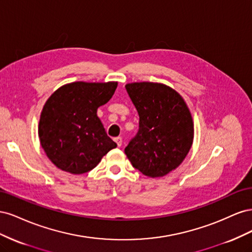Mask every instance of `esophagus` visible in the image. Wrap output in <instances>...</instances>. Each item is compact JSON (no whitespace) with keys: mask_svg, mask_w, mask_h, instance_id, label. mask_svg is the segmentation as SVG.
Wrapping results in <instances>:
<instances>
[{"mask_svg":"<svg viewBox=\"0 0 252 252\" xmlns=\"http://www.w3.org/2000/svg\"><path fill=\"white\" fill-rule=\"evenodd\" d=\"M114 142L117 143V145L119 147L122 146V143H123V139L121 138V136H117V138H114Z\"/></svg>","mask_w":252,"mask_h":252,"instance_id":"esophagus-1","label":"esophagus"}]
</instances>
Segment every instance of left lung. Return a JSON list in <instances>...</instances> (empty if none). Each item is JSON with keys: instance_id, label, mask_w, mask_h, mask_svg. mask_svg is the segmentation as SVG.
I'll use <instances>...</instances> for the list:
<instances>
[{"instance_id": "1", "label": "left lung", "mask_w": 252, "mask_h": 252, "mask_svg": "<svg viewBox=\"0 0 252 252\" xmlns=\"http://www.w3.org/2000/svg\"><path fill=\"white\" fill-rule=\"evenodd\" d=\"M138 110L139 131L125 148L134 168L161 178L181 165L193 142V121L179 93L161 83L125 86Z\"/></svg>"}]
</instances>
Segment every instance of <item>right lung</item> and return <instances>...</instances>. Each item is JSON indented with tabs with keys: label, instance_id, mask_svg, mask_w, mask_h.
I'll list each match as a JSON object with an SVG mask.
<instances>
[{
	"label": "right lung",
	"instance_id": "right-lung-1",
	"mask_svg": "<svg viewBox=\"0 0 252 252\" xmlns=\"http://www.w3.org/2000/svg\"><path fill=\"white\" fill-rule=\"evenodd\" d=\"M117 87L118 82H73L49 96L41 112L39 138L58 168L72 174L88 172L117 147L96 116Z\"/></svg>",
	"mask_w": 252,
	"mask_h": 252
}]
</instances>
